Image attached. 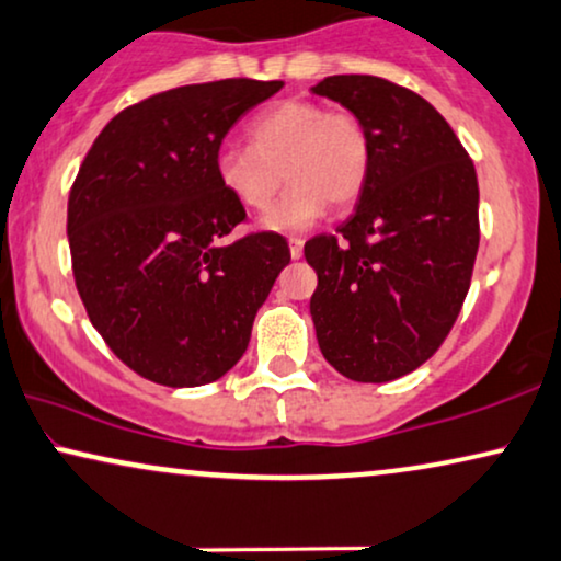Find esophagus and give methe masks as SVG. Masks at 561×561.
I'll return each mask as SVG.
<instances>
[{"label": "esophagus", "mask_w": 561, "mask_h": 561, "mask_svg": "<svg viewBox=\"0 0 561 561\" xmlns=\"http://www.w3.org/2000/svg\"><path fill=\"white\" fill-rule=\"evenodd\" d=\"M288 247H290V257H294V260H298L304 254V239L301 237H290Z\"/></svg>", "instance_id": "1"}]
</instances>
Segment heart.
Instances as JSON below:
<instances>
[{
    "label": "heart",
    "mask_w": 561,
    "mask_h": 561,
    "mask_svg": "<svg viewBox=\"0 0 561 561\" xmlns=\"http://www.w3.org/2000/svg\"><path fill=\"white\" fill-rule=\"evenodd\" d=\"M250 147L216 154L218 185L250 210H265L283 183L286 195L263 216V229L296 234L330 208L351 206L370 178L374 144L358 115L314 100H280L247 123Z\"/></svg>",
    "instance_id": "1"
}]
</instances>
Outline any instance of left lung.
<instances>
[{"instance_id":"left-lung-1","label":"left lung","mask_w":561,"mask_h":561,"mask_svg":"<svg viewBox=\"0 0 561 561\" xmlns=\"http://www.w3.org/2000/svg\"><path fill=\"white\" fill-rule=\"evenodd\" d=\"M314 94L366 123L374 162L340 237L304 244L317 271L311 319L340 374L383 383L443 345L469 294L479 247L474 162L417 92L368 75L327 77Z\"/></svg>"}]
</instances>
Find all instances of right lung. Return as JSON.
<instances>
[{
	"mask_svg": "<svg viewBox=\"0 0 561 561\" xmlns=\"http://www.w3.org/2000/svg\"><path fill=\"white\" fill-rule=\"evenodd\" d=\"M283 82L221 79L126 107L94 138L69 193V250L87 317L138 376L183 389L216 381L250 345L288 242L257 231L218 185L229 128Z\"/></svg>",
	"mask_w": 561,
	"mask_h": 561,
	"instance_id": "right-lung-1",
	"label": "right lung"
}]
</instances>
